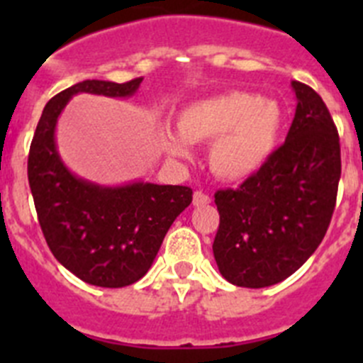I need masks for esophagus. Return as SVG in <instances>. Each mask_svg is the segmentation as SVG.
<instances>
[{
	"label": "esophagus",
	"instance_id": "obj_1",
	"mask_svg": "<svg viewBox=\"0 0 363 363\" xmlns=\"http://www.w3.org/2000/svg\"><path fill=\"white\" fill-rule=\"evenodd\" d=\"M209 201H211L209 194H205V192L201 191H196L194 192V196H192V205H196V207H200V205H207Z\"/></svg>",
	"mask_w": 363,
	"mask_h": 363
}]
</instances>
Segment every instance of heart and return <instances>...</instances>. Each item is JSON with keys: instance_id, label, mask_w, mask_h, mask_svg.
<instances>
[{"instance_id": "obj_1", "label": "heart", "mask_w": 363, "mask_h": 363, "mask_svg": "<svg viewBox=\"0 0 363 363\" xmlns=\"http://www.w3.org/2000/svg\"><path fill=\"white\" fill-rule=\"evenodd\" d=\"M284 116L271 99L249 92H225L187 105L178 130H163L162 145L176 158L189 154V142H211L209 167L223 182H243L259 172L278 147Z\"/></svg>"}]
</instances>
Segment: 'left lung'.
<instances>
[{"label": "left lung", "instance_id": "obj_1", "mask_svg": "<svg viewBox=\"0 0 363 363\" xmlns=\"http://www.w3.org/2000/svg\"><path fill=\"white\" fill-rule=\"evenodd\" d=\"M291 85L298 104L284 145L238 189L214 194V259L221 277L238 287L259 289L289 278L318 249L335 211L338 130L318 92Z\"/></svg>", "mask_w": 363, "mask_h": 363}]
</instances>
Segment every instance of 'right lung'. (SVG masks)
I'll return each mask as SVG.
<instances>
[{
	"instance_id": "obj_1",
	"label": "right lung",
	"mask_w": 363,
	"mask_h": 363,
	"mask_svg": "<svg viewBox=\"0 0 363 363\" xmlns=\"http://www.w3.org/2000/svg\"><path fill=\"white\" fill-rule=\"evenodd\" d=\"M143 78L127 83L85 79L45 105L28 150V185L47 245L79 280L125 287L145 277L167 230L192 201V189L136 182L101 187L74 176L56 149L57 116L78 92L127 98Z\"/></svg>"
}]
</instances>
